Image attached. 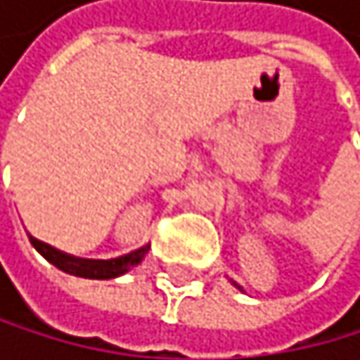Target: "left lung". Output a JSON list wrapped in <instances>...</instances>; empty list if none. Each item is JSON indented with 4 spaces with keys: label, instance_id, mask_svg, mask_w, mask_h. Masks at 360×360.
<instances>
[{
    "label": "left lung",
    "instance_id": "left-lung-1",
    "mask_svg": "<svg viewBox=\"0 0 360 360\" xmlns=\"http://www.w3.org/2000/svg\"><path fill=\"white\" fill-rule=\"evenodd\" d=\"M233 285H235V287H238V289H242V287H240V285H238V283H233Z\"/></svg>",
    "mask_w": 360,
    "mask_h": 360
}]
</instances>
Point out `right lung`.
I'll return each instance as SVG.
<instances>
[{
	"label": "right lung",
	"mask_w": 360,
	"mask_h": 360,
	"mask_svg": "<svg viewBox=\"0 0 360 360\" xmlns=\"http://www.w3.org/2000/svg\"><path fill=\"white\" fill-rule=\"evenodd\" d=\"M30 242L32 246L43 255L49 264H53L58 270L66 272V274H73V276H82V278H96V281H108V278H116L120 274L129 272V268L138 266L140 261L144 259V255L148 252V244L129 252V255H122L116 259H79L73 255H66L45 242H40L36 238L30 235Z\"/></svg>",
	"instance_id": "add662e5"
}]
</instances>
